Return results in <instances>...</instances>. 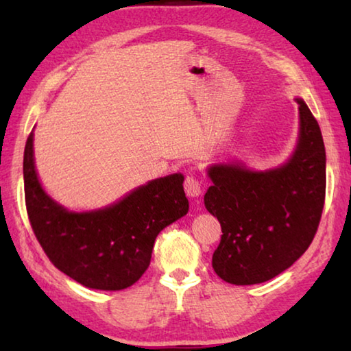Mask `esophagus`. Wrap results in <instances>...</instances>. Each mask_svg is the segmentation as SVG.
<instances>
[{
	"label": "esophagus",
	"mask_w": 351,
	"mask_h": 351,
	"mask_svg": "<svg viewBox=\"0 0 351 351\" xmlns=\"http://www.w3.org/2000/svg\"><path fill=\"white\" fill-rule=\"evenodd\" d=\"M184 190H186L187 197H199L201 195V184L195 175H187L184 180Z\"/></svg>",
	"instance_id": "1"
}]
</instances>
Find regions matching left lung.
<instances>
[{"label": "left lung", "instance_id": "8db88e82", "mask_svg": "<svg viewBox=\"0 0 351 351\" xmlns=\"http://www.w3.org/2000/svg\"><path fill=\"white\" fill-rule=\"evenodd\" d=\"M295 153L283 167L251 171L213 165L206 209L221 224L212 257L218 277L232 285L271 280L311 245L325 203V147L319 123L304 100Z\"/></svg>", "mask_w": 351, "mask_h": 351}]
</instances>
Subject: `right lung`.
I'll list each match as a JSON object with an SVG mask.
<instances>
[{
	"label": "right lung",
	"mask_w": 351,
	"mask_h": 351,
	"mask_svg": "<svg viewBox=\"0 0 351 351\" xmlns=\"http://www.w3.org/2000/svg\"><path fill=\"white\" fill-rule=\"evenodd\" d=\"M32 142L31 133L23 161L26 210L47 258L83 287L105 291L132 287L150 265L158 234L189 212L184 176L150 181L102 210L68 212L41 189Z\"/></svg>",
	"instance_id": "1"
}]
</instances>
